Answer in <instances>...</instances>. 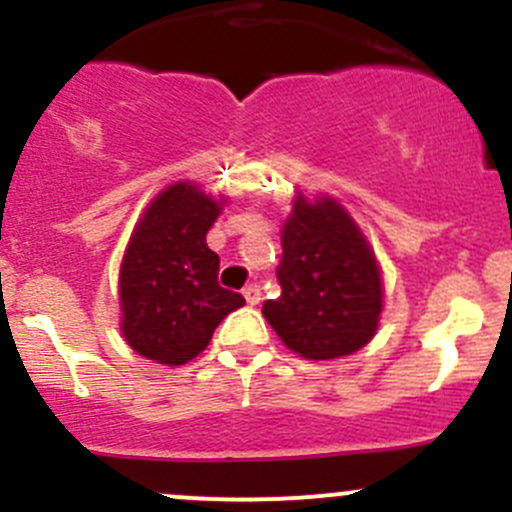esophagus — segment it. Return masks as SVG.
<instances>
[{"mask_svg": "<svg viewBox=\"0 0 512 512\" xmlns=\"http://www.w3.org/2000/svg\"><path fill=\"white\" fill-rule=\"evenodd\" d=\"M242 294H245L247 304H257L262 299V289H260V285H257V282L247 285L245 289H242Z\"/></svg>", "mask_w": 512, "mask_h": 512, "instance_id": "1", "label": "esophagus"}]
</instances>
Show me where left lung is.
Returning <instances> with one entry per match:
<instances>
[{"label": "left lung", "mask_w": 512, "mask_h": 512, "mask_svg": "<svg viewBox=\"0 0 512 512\" xmlns=\"http://www.w3.org/2000/svg\"><path fill=\"white\" fill-rule=\"evenodd\" d=\"M282 294L262 314L304 359H337L364 347L381 314V275L371 247L332 198L294 203L277 267Z\"/></svg>", "instance_id": "left-lung-1"}]
</instances>
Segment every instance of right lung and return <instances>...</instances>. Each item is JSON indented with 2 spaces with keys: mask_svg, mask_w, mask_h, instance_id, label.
<instances>
[{
  "mask_svg": "<svg viewBox=\"0 0 512 512\" xmlns=\"http://www.w3.org/2000/svg\"><path fill=\"white\" fill-rule=\"evenodd\" d=\"M220 205L178 183L148 205L121 267L123 337L146 359L180 366L208 347L245 297L220 287V257L205 235Z\"/></svg>",
  "mask_w": 512,
  "mask_h": 512,
  "instance_id": "add662e5",
  "label": "right lung"
}]
</instances>
